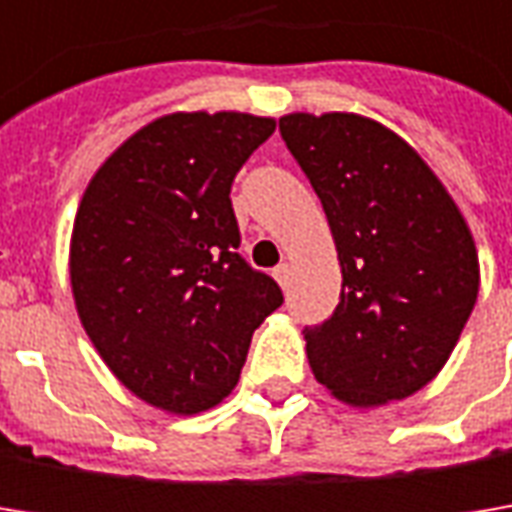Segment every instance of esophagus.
Masks as SVG:
<instances>
[{
    "label": "esophagus",
    "mask_w": 512,
    "mask_h": 512,
    "mask_svg": "<svg viewBox=\"0 0 512 512\" xmlns=\"http://www.w3.org/2000/svg\"><path fill=\"white\" fill-rule=\"evenodd\" d=\"M290 273H293V270H290V265H279L276 270H273V279L279 282V287H282V290H287V285H290Z\"/></svg>",
    "instance_id": "1"
}]
</instances>
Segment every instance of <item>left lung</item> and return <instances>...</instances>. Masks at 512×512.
Wrapping results in <instances>:
<instances>
[{
  "label": "left lung",
  "instance_id": "1",
  "mask_svg": "<svg viewBox=\"0 0 512 512\" xmlns=\"http://www.w3.org/2000/svg\"><path fill=\"white\" fill-rule=\"evenodd\" d=\"M342 267V299L307 327V362L339 402L373 410L430 384L479 296V253L459 205L416 148L359 113H287Z\"/></svg>",
  "mask_w": 512,
  "mask_h": 512
}]
</instances>
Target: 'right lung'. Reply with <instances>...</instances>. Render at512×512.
I'll use <instances>...</instances> for the list:
<instances>
[{
    "mask_svg": "<svg viewBox=\"0 0 512 512\" xmlns=\"http://www.w3.org/2000/svg\"><path fill=\"white\" fill-rule=\"evenodd\" d=\"M273 116L179 110L148 122L93 173L70 233L79 322L130 393L193 416L239 382L279 285L236 253L233 176Z\"/></svg>",
    "mask_w": 512,
    "mask_h": 512,
    "instance_id": "obj_1",
    "label": "right lung"
}]
</instances>
